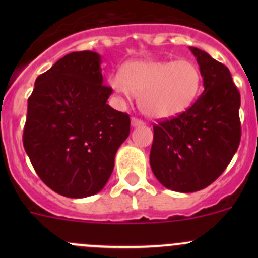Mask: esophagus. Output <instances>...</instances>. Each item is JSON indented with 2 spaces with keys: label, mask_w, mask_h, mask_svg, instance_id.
Listing matches in <instances>:
<instances>
[{
  "label": "esophagus",
  "mask_w": 258,
  "mask_h": 258,
  "mask_svg": "<svg viewBox=\"0 0 258 258\" xmlns=\"http://www.w3.org/2000/svg\"><path fill=\"white\" fill-rule=\"evenodd\" d=\"M131 124L134 127H137V126H142V124H145V122L141 121V119L136 118V117H134V118L131 119Z\"/></svg>",
  "instance_id": "1"
}]
</instances>
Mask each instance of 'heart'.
<instances>
[{"instance_id": "obj_1", "label": "heart", "mask_w": 258, "mask_h": 258, "mask_svg": "<svg viewBox=\"0 0 258 258\" xmlns=\"http://www.w3.org/2000/svg\"><path fill=\"white\" fill-rule=\"evenodd\" d=\"M202 86L200 69L191 59H141L124 64L121 79L111 80L116 93L139 96V107L150 118L166 119L188 110Z\"/></svg>"}]
</instances>
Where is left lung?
<instances>
[{"instance_id": "obj_1", "label": "left lung", "mask_w": 258, "mask_h": 258, "mask_svg": "<svg viewBox=\"0 0 258 258\" xmlns=\"http://www.w3.org/2000/svg\"><path fill=\"white\" fill-rule=\"evenodd\" d=\"M204 79V92L184 112L153 126L150 165L161 184L196 192L222 175L241 140V96L225 64L189 47Z\"/></svg>"}]
</instances>
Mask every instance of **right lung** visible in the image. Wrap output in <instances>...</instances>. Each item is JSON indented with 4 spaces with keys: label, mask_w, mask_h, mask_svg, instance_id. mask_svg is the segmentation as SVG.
<instances>
[{
    "label": "right lung",
    "mask_w": 258,
    "mask_h": 258,
    "mask_svg": "<svg viewBox=\"0 0 258 258\" xmlns=\"http://www.w3.org/2000/svg\"><path fill=\"white\" fill-rule=\"evenodd\" d=\"M101 56L72 52L36 79L23 147L38 177L62 196L83 199L105 187L130 135V116L107 105Z\"/></svg>",
    "instance_id": "1"
}]
</instances>
